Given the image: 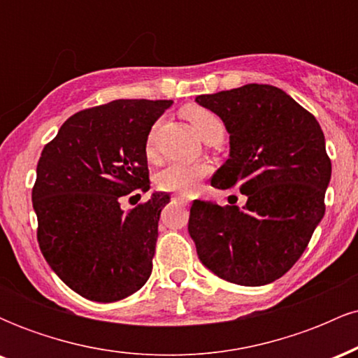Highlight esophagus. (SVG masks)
<instances>
[{
	"mask_svg": "<svg viewBox=\"0 0 358 358\" xmlns=\"http://www.w3.org/2000/svg\"><path fill=\"white\" fill-rule=\"evenodd\" d=\"M175 200H176V202L183 203V205H187V203H188V200H187V199H185V196H183V195H175Z\"/></svg>",
	"mask_w": 358,
	"mask_h": 358,
	"instance_id": "1",
	"label": "esophagus"
}]
</instances>
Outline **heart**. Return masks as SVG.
Here are the masks:
<instances>
[{
  "label": "heart",
  "mask_w": 358,
  "mask_h": 358,
  "mask_svg": "<svg viewBox=\"0 0 358 358\" xmlns=\"http://www.w3.org/2000/svg\"><path fill=\"white\" fill-rule=\"evenodd\" d=\"M185 119L192 122L193 129L199 133V136L208 141V139H222L224 136V122L212 110L200 108V106H187L183 110ZM146 155H155V127L150 131L146 138ZM208 173L207 165L202 163H170L156 175V185L162 190L166 192H178V193H190L195 190L196 183Z\"/></svg>",
  "instance_id": "b5f03b06"
}]
</instances>
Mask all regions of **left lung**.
<instances>
[{
    "label": "left lung",
    "mask_w": 358,
    "mask_h": 358,
    "mask_svg": "<svg viewBox=\"0 0 358 358\" xmlns=\"http://www.w3.org/2000/svg\"><path fill=\"white\" fill-rule=\"evenodd\" d=\"M224 121L231 155L212 187L239 188L244 207L195 200L188 232L203 266L229 282L276 281L305 252L324 215L331 162L318 121L268 84L195 99Z\"/></svg>",
    "instance_id": "left-lung-1"
}]
</instances>
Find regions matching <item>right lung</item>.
<instances>
[{
    "label": "right lung",
    "mask_w": 358,
    "mask_h": 358,
    "mask_svg": "<svg viewBox=\"0 0 358 358\" xmlns=\"http://www.w3.org/2000/svg\"><path fill=\"white\" fill-rule=\"evenodd\" d=\"M171 101L117 99L76 113L47 143L31 200L36 239L55 274L80 296L113 303L136 293L153 269L158 220L170 195L150 190L146 138Z\"/></svg>",
    "instance_id": "add662e5"
}]
</instances>
